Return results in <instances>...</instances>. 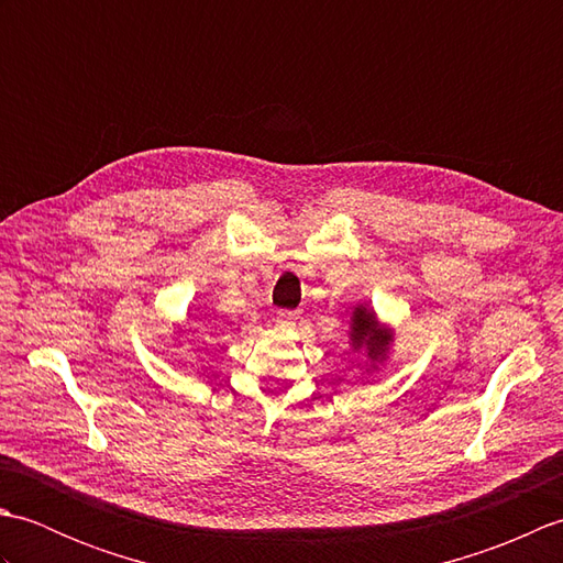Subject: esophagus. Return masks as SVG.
<instances>
[{"label": "esophagus", "instance_id": "esophagus-1", "mask_svg": "<svg viewBox=\"0 0 563 563\" xmlns=\"http://www.w3.org/2000/svg\"><path fill=\"white\" fill-rule=\"evenodd\" d=\"M295 319H297V314H295V312H280V319H278V321H280L283 327H290Z\"/></svg>", "mask_w": 563, "mask_h": 563}]
</instances>
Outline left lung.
Listing matches in <instances>:
<instances>
[{
  "mask_svg": "<svg viewBox=\"0 0 563 563\" xmlns=\"http://www.w3.org/2000/svg\"><path fill=\"white\" fill-rule=\"evenodd\" d=\"M349 339H351L353 351H365L367 373H369V369H377L379 363L387 361V353L394 341V331L389 327H382L375 309L357 305L353 307V314H351Z\"/></svg>",
  "mask_w": 563,
  "mask_h": 563,
  "instance_id": "obj_1",
  "label": "left lung"
}]
</instances>
